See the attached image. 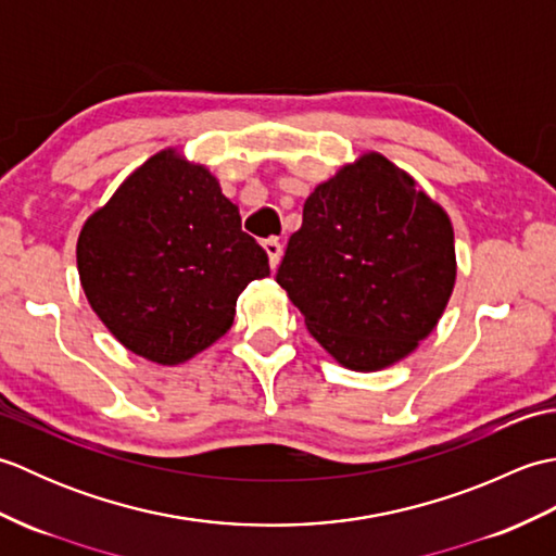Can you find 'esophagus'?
Wrapping results in <instances>:
<instances>
[{
  "mask_svg": "<svg viewBox=\"0 0 556 556\" xmlns=\"http://www.w3.org/2000/svg\"><path fill=\"white\" fill-rule=\"evenodd\" d=\"M263 248H265V253L269 257V267L275 269L279 265V260H281V243H279V239H267L263 243Z\"/></svg>",
  "mask_w": 556,
  "mask_h": 556,
  "instance_id": "34e87169",
  "label": "esophagus"
}]
</instances>
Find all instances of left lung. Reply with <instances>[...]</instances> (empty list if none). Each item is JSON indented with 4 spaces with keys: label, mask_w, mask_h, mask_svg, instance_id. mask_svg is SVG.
<instances>
[{
    "label": "left lung",
    "mask_w": 556,
    "mask_h": 556,
    "mask_svg": "<svg viewBox=\"0 0 556 556\" xmlns=\"http://www.w3.org/2000/svg\"><path fill=\"white\" fill-rule=\"evenodd\" d=\"M454 279L446 212L377 152L308 195L277 269L308 332L361 372L406 358L442 317Z\"/></svg>",
    "instance_id": "left-lung-1"
}]
</instances>
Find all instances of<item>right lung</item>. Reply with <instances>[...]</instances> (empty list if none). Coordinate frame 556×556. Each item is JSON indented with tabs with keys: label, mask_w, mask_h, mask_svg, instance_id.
Masks as SVG:
<instances>
[{
	"label": "right lung",
	"mask_w": 556,
	"mask_h": 556,
	"mask_svg": "<svg viewBox=\"0 0 556 556\" xmlns=\"http://www.w3.org/2000/svg\"><path fill=\"white\" fill-rule=\"evenodd\" d=\"M78 275L122 344L179 365L229 332L236 299L269 275L267 253L203 164L152 155L83 224Z\"/></svg>",
	"instance_id": "1"
}]
</instances>
